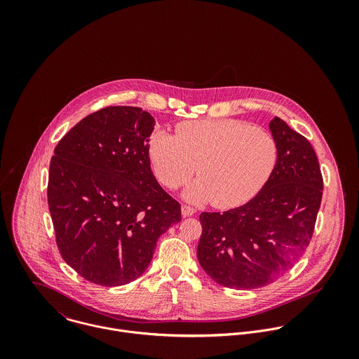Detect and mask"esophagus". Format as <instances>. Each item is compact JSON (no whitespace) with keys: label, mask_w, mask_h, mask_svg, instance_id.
<instances>
[{"label":"esophagus","mask_w":359,"mask_h":359,"mask_svg":"<svg viewBox=\"0 0 359 359\" xmlns=\"http://www.w3.org/2000/svg\"><path fill=\"white\" fill-rule=\"evenodd\" d=\"M181 211H182V217H191L195 214V208L192 205H182Z\"/></svg>","instance_id":"34e87169"}]
</instances>
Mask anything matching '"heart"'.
<instances>
[{
    "label": "heart",
    "mask_w": 359,
    "mask_h": 359,
    "mask_svg": "<svg viewBox=\"0 0 359 359\" xmlns=\"http://www.w3.org/2000/svg\"><path fill=\"white\" fill-rule=\"evenodd\" d=\"M149 157L165 188L181 187L198 168L201 177L187 188L185 198L228 208L261 191L276 165L278 147L261 127L239 120H202L180 124L177 137L154 134Z\"/></svg>",
    "instance_id": "obj_1"
}]
</instances>
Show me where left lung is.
<instances>
[{"label": "left lung", "mask_w": 359, "mask_h": 359, "mask_svg": "<svg viewBox=\"0 0 359 359\" xmlns=\"http://www.w3.org/2000/svg\"><path fill=\"white\" fill-rule=\"evenodd\" d=\"M276 165L256 196L224 212H202L198 259L225 287L250 290L287 272L306 252L320 207L323 178L307 138L282 118L269 123Z\"/></svg>", "instance_id": "1"}]
</instances>
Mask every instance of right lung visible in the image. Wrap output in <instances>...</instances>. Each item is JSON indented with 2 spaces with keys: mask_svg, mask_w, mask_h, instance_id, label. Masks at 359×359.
<instances>
[{
  "mask_svg": "<svg viewBox=\"0 0 359 359\" xmlns=\"http://www.w3.org/2000/svg\"><path fill=\"white\" fill-rule=\"evenodd\" d=\"M151 113L107 106L77 123L56 145L48 207L62 258L106 287L140 278L157 239L181 221V205L151 170Z\"/></svg>",
  "mask_w": 359,
  "mask_h": 359,
  "instance_id": "right-lung-1",
  "label": "right lung"
}]
</instances>
